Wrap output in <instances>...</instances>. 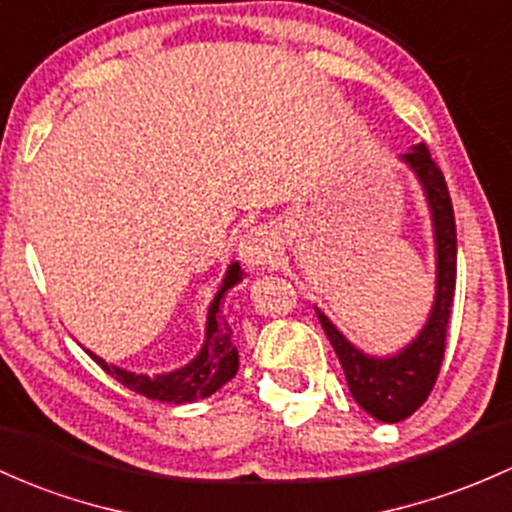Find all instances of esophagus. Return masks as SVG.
<instances>
[{
    "label": "esophagus",
    "mask_w": 512,
    "mask_h": 512,
    "mask_svg": "<svg viewBox=\"0 0 512 512\" xmlns=\"http://www.w3.org/2000/svg\"><path fill=\"white\" fill-rule=\"evenodd\" d=\"M274 238L267 228H252L247 230L240 240V260H243L245 267L257 269V267H265L274 255Z\"/></svg>",
    "instance_id": "1"
}]
</instances>
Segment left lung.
Instances as JSON below:
<instances>
[{"mask_svg": "<svg viewBox=\"0 0 512 512\" xmlns=\"http://www.w3.org/2000/svg\"><path fill=\"white\" fill-rule=\"evenodd\" d=\"M401 160L411 167L418 182L423 184L432 216V230H435L437 282L428 323L423 325L418 338L403 347L398 355L369 357L357 350L330 323L328 316L316 308L320 325L340 359L352 398L381 423L406 420L428 401L437 374H440L442 359H445L447 325L452 316L454 286H457V226H454V209L445 177L430 157L425 143L415 145Z\"/></svg>", "mask_w": 512, "mask_h": 512, "instance_id": "left-lung-1", "label": "left lung"}]
</instances>
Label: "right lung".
I'll list each match as a JSON object with an SVG mask.
<instances>
[{
    "mask_svg": "<svg viewBox=\"0 0 512 512\" xmlns=\"http://www.w3.org/2000/svg\"><path fill=\"white\" fill-rule=\"evenodd\" d=\"M243 282V269H240L238 262L228 267L226 277H223L221 289L213 296L209 316H206V340L201 352L196 355L192 362L184 364L182 369H174V372L167 374H136L126 372V369L114 367V364H106L104 359L94 355V352L87 350V355L104 369L106 374L114 376L119 384L126 386V389L140 393L145 398H153V401L162 403H194L199 398H209L211 393L221 389L226 381H230L238 372V350H235L233 330L226 320H221V301L226 296L228 289H233L235 284Z\"/></svg>",
    "mask_w": 512,
    "mask_h": 512,
    "instance_id": "add662e5",
    "label": "right lung"
}]
</instances>
